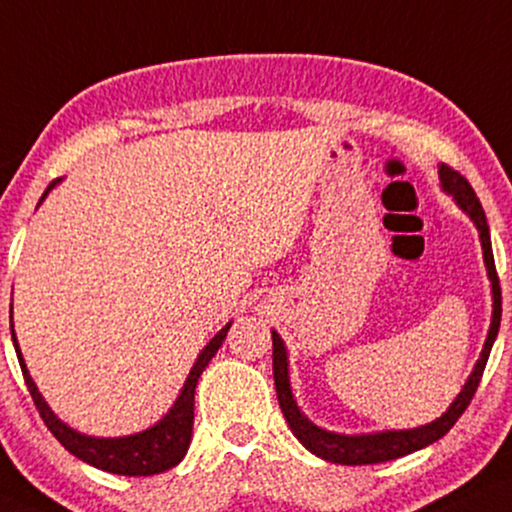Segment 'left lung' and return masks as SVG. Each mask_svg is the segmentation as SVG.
I'll return each instance as SVG.
<instances>
[{
	"label": "left lung",
	"mask_w": 512,
	"mask_h": 512,
	"mask_svg": "<svg viewBox=\"0 0 512 512\" xmlns=\"http://www.w3.org/2000/svg\"><path fill=\"white\" fill-rule=\"evenodd\" d=\"M441 175V187L446 192H451L456 197L458 206L463 208L468 216L475 220L479 239H482V251H484V263H487L489 280H491V292H494V315H491V327L489 337L484 342L482 358H479L475 370H472L470 380L465 382L463 391L458 394V399L451 403V408L441 415L439 420L430 422L425 427H415V430H401V432H380V434H361V437H346V434H334L325 432L320 427H315L313 422L301 413L296 406L292 389H289V375H287V351L282 344L280 334L273 332V377H275V391L277 401H280L282 415H285L289 430L294 432V437L306 446L308 451H313L315 456L330 460V463H342V465H375V463H387V460L408 456V453L425 449L432 441L444 437L446 432L456 425L460 415L465 413V408L470 406L472 396L482 380V372L487 368L491 346L498 334V325H501V285H498L496 275V263H494V251H491V237H489V225L487 216H484V208L479 204L475 189L458 170L444 166L439 168Z\"/></svg>",
	"instance_id": "1"
}]
</instances>
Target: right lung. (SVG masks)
<instances>
[{"label": "right lung", "mask_w": 512, "mask_h": 512, "mask_svg": "<svg viewBox=\"0 0 512 512\" xmlns=\"http://www.w3.org/2000/svg\"><path fill=\"white\" fill-rule=\"evenodd\" d=\"M56 185V180L49 182L47 192ZM47 192L42 194V199L47 197ZM227 330L230 325H225L216 337L208 342V346L201 351V356L194 363L192 372H189L185 387H182V394L175 401V406L170 408V413L163 418L159 425H154L151 430H144L140 434H132V437H121V439H94L85 437V434L71 430L68 425L56 418V415L49 410L47 403L37 391L33 377L28 375V368H25L21 349H18L16 334H14V323H11V339H14L18 363H21L23 380L28 384L30 396H33L35 408L40 410V418L47 425V430L54 434L56 439L61 441L63 449L73 453L75 458L85 460V463L94 465V468L113 472V475H125V477H149L159 475V472L175 468L189 449V439H192V425H194V389H197V382L201 372L216 356L220 344L225 342Z\"/></svg>", "instance_id": "add662e5"}]
</instances>
